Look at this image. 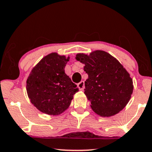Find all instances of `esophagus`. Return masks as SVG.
Instances as JSON below:
<instances>
[{"label": "esophagus", "instance_id": "1", "mask_svg": "<svg viewBox=\"0 0 152 152\" xmlns=\"http://www.w3.org/2000/svg\"><path fill=\"white\" fill-rule=\"evenodd\" d=\"M78 87L80 90H83L84 87H85V83H84L83 80H81L80 83H78Z\"/></svg>", "mask_w": 152, "mask_h": 152}]
</instances>
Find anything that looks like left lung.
Instances as JSON below:
<instances>
[{
  "label": "left lung",
  "mask_w": 152,
  "mask_h": 152,
  "mask_svg": "<svg viewBox=\"0 0 152 152\" xmlns=\"http://www.w3.org/2000/svg\"><path fill=\"white\" fill-rule=\"evenodd\" d=\"M76 59L85 64L88 78L85 81L84 93L93 110L101 116H114L121 111L131 97L133 86L120 62L102 50L90 55L77 54Z\"/></svg>",
  "instance_id": "left-lung-1"
}]
</instances>
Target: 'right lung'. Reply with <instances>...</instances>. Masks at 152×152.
I'll use <instances>...</instances> for the list:
<instances>
[{"mask_svg":"<svg viewBox=\"0 0 152 152\" xmlns=\"http://www.w3.org/2000/svg\"><path fill=\"white\" fill-rule=\"evenodd\" d=\"M69 58L53 53L43 57L32 69L26 81L31 102L41 112L58 115L69 107L78 91L64 72Z\"/></svg>","mask_w":152,"mask_h":152,"instance_id":"right-lung-1","label":"right lung"}]
</instances>
